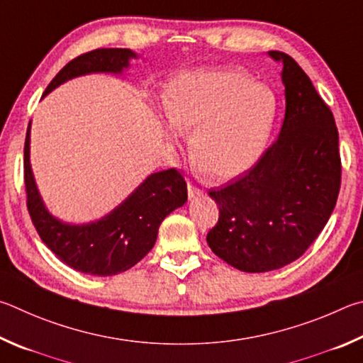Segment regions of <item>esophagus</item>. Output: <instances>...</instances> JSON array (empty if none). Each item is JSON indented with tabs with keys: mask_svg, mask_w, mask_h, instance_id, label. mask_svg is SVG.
<instances>
[{
	"mask_svg": "<svg viewBox=\"0 0 363 363\" xmlns=\"http://www.w3.org/2000/svg\"><path fill=\"white\" fill-rule=\"evenodd\" d=\"M202 189L201 188H196V186H193V185H188V198L189 199H196V198H199V196H202Z\"/></svg>",
	"mask_w": 363,
	"mask_h": 363,
	"instance_id": "34e87169",
	"label": "esophagus"
}]
</instances>
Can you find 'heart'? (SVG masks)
<instances>
[{
    "label": "heart",
    "instance_id": "heart-1",
    "mask_svg": "<svg viewBox=\"0 0 363 363\" xmlns=\"http://www.w3.org/2000/svg\"><path fill=\"white\" fill-rule=\"evenodd\" d=\"M162 100L175 129H194L191 157L213 180L244 174L263 156L281 108L274 89L233 68L177 76Z\"/></svg>",
    "mask_w": 363,
    "mask_h": 363
}]
</instances>
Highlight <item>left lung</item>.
<instances>
[{
    "label": "left lung",
    "instance_id": "8db88e82",
    "mask_svg": "<svg viewBox=\"0 0 363 363\" xmlns=\"http://www.w3.org/2000/svg\"><path fill=\"white\" fill-rule=\"evenodd\" d=\"M268 54L284 65L281 133L253 167L208 191L220 217L207 244L244 272L279 269L300 258L327 225L341 185L332 110L290 55Z\"/></svg>",
    "mask_w": 363,
    "mask_h": 363
}]
</instances>
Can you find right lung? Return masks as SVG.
Wrapping results in <instances>:
<instances>
[{
    "label": "right lung",
    "mask_w": 363,
    "mask_h": 363,
    "mask_svg": "<svg viewBox=\"0 0 363 363\" xmlns=\"http://www.w3.org/2000/svg\"><path fill=\"white\" fill-rule=\"evenodd\" d=\"M137 54L130 49L100 48L68 62L44 91L76 76L123 73ZM23 178L31 221L44 244L69 268L91 276H114L135 266L156 242L162 220L188 201L186 182L177 169L151 174L104 218L87 225H68L48 212L38 193L30 165V124L23 146Z\"/></svg>",
    "instance_id": "1"
}]
</instances>
